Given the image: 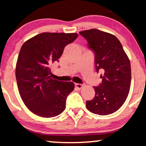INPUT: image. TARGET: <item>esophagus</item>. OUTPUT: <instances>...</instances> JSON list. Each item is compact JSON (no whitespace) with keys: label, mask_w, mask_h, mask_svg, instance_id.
<instances>
[{"label":"esophagus","mask_w":146,"mask_h":146,"mask_svg":"<svg viewBox=\"0 0 146 146\" xmlns=\"http://www.w3.org/2000/svg\"><path fill=\"white\" fill-rule=\"evenodd\" d=\"M75 86H76V87L77 88L79 89V90L82 88L83 86H84V85L83 84H76Z\"/></svg>","instance_id":"obj_1"}]
</instances>
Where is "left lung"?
I'll return each mask as SVG.
<instances>
[{"instance_id":"obj_1","label":"left lung","mask_w":146,"mask_h":146,"mask_svg":"<svg viewBox=\"0 0 146 146\" xmlns=\"http://www.w3.org/2000/svg\"><path fill=\"white\" fill-rule=\"evenodd\" d=\"M95 54L97 72L101 70L102 82L94 86L95 96L86 101L87 109L96 114H111L123 104L131 84L130 62L121 44L111 34L98 29L80 32Z\"/></svg>"}]
</instances>
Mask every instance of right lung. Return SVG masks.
<instances>
[{"label":"right lung","instance_id":"1","mask_svg":"<svg viewBox=\"0 0 146 146\" xmlns=\"http://www.w3.org/2000/svg\"><path fill=\"white\" fill-rule=\"evenodd\" d=\"M78 36L76 33H43L22 46L16 78L23 102L35 114L52 117L65 110L67 96L74 89V84L51 78L50 67L58 62L66 46Z\"/></svg>","mask_w":146,"mask_h":146}]
</instances>
